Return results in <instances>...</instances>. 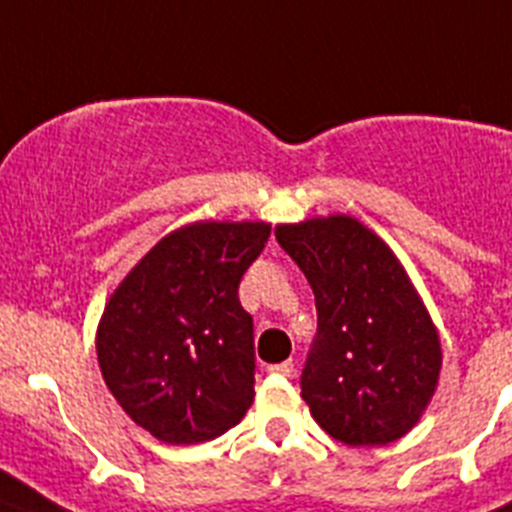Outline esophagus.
I'll return each mask as SVG.
<instances>
[{"instance_id": "esophagus-1", "label": "esophagus", "mask_w": 512, "mask_h": 512, "mask_svg": "<svg viewBox=\"0 0 512 512\" xmlns=\"http://www.w3.org/2000/svg\"><path fill=\"white\" fill-rule=\"evenodd\" d=\"M269 372L279 374V377H292V372H295V364H292V361H282V364L269 366Z\"/></svg>"}]
</instances>
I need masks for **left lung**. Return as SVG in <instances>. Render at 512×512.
I'll list each match as a JSON object with an SVG mask.
<instances>
[{
  "mask_svg": "<svg viewBox=\"0 0 512 512\" xmlns=\"http://www.w3.org/2000/svg\"><path fill=\"white\" fill-rule=\"evenodd\" d=\"M277 241L318 307L300 377L312 418L348 446L402 438L436 392L441 341L397 256L348 215L279 225Z\"/></svg>",
  "mask_w": 512,
  "mask_h": 512,
  "instance_id": "8db88e82",
  "label": "left lung"
}]
</instances>
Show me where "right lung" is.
I'll return each instance as SVG.
<instances>
[{
    "label": "right lung",
    "mask_w": 512,
    "mask_h": 512,
    "mask_svg": "<svg viewBox=\"0 0 512 512\" xmlns=\"http://www.w3.org/2000/svg\"><path fill=\"white\" fill-rule=\"evenodd\" d=\"M269 233L266 223L184 225L133 266L104 307V384L158 441H212L251 408L253 318L238 287Z\"/></svg>",
    "instance_id": "right-lung-1"
}]
</instances>
